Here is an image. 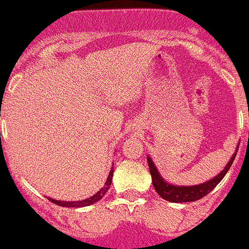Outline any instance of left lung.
<instances>
[{"instance_id": "left-lung-1", "label": "left lung", "mask_w": 249, "mask_h": 249, "mask_svg": "<svg viewBox=\"0 0 249 249\" xmlns=\"http://www.w3.org/2000/svg\"><path fill=\"white\" fill-rule=\"evenodd\" d=\"M237 150L238 146L237 149H236V153L231 156L230 161L227 162V165L225 166V169L222 170L217 176L209 179V181L204 182V183L197 184V186H174V184L166 182L161 176H160V174H159L158 169H156V166L154 165L151 158L148 156L149 171H150L154 188H155V191L158 192V194L162 198V199L169 200V202L171 203L196 202V200L200 199V198L205 197L207 194H209L210 192L219 184V182L224 178L225 175L227 174V171H229L231 165H232L233 160H235Z\"/></svg>"}]
</instances>
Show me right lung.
Returning <instances> with one entry per match:
<instances>
[{
    "label": "right lung",
    "instance_id": "obj_1",
    "mask_svg": "<svg viewBox=\"0 0 249 249\" xmlns=\"http://www.w3.org/2000/svg\"><path fill=\"white\" fill-rule=\"evenodd\" d=\"M112 175H113V165L110 170V174H108L107 179H106L105 184L103 186V188L100 189L99 192H96L94 196L91 197L87 198L84 200H78V202H65V200H56V199H52V198H49V200H51L52 203H55V204L60 205V207H67V208H82V207H88V205H91L94 203L99 202L101 198L105 196L106 192L108 191L111 186V182H112Z\"/></svg>",
    "mask_w": 249,
    "mask_h": 249
}]
</instances>
